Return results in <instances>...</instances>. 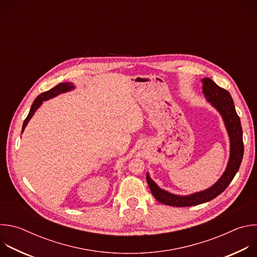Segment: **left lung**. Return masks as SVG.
Segmentation results:
<instances>
[{
	"label": "left lung",
	"mask_w": 257,
	"mask_h": 257,
	"mask_svg": "<svg viewBox=\"0 0 257 257\" xmlns=\"http://www.w3.org/2000/svg\"><path fill=\"white\" fill-rule=\"evenodd\" d=\"M202 92L205 99L216 109L223 118L230 139V157L225 172L209 188L189 195H178L162 189L146 174V181L155 198L163 204L183 207L201 204L215 198L224 192L237 174L244 154L243 132L240 118L235 109L234 101L228 90L217 86L210 78H202Z\"/></svg>",
	"instance_id": "obj_1"
}]
</instances>
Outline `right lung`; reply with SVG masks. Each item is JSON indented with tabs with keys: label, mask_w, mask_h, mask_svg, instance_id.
<instances>
[{
	"label": "right lung",
	"mask_w": 257,
	"mask_h": 257,
	"mask_svg": "<svg viewBox=\"0 0 257 257\" xmlns=\"http://www.w3.org/2000/svg\"><path fill=\"white\" fill-rule=\"evenodd\" d=\"M75 88V86L73 85V83L71 82H62V83H59L57 86H55L54 88L46 91V92H43L41 93L38 97H36L30 107V111H29V114L28 116L26 117V119L24 120L23 122V125H22V131L21 133L24 132V129L25 127L27 126L29 120L32 118V116L34 115V113L36 112V109H38L44 101L48 100V99H51L53 97H56L57 95L61 94V93H65V92H68V91H71Z\"/></svg>",
	"instance_id": "add662e5"
}]
</instances>
